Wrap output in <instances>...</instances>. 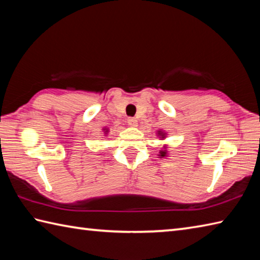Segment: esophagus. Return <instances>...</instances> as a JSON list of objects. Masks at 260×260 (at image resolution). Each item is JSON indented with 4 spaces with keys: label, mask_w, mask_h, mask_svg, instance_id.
I'll list each match as a JSON object with an SVG mask.
<instances>
[{
    "label": "esophagus",
    "mask_w": 260,
    "mask_h": 260,
    "mask_svg": "<svg viewBox=\"0 0 260 260\" xmlns=\"http://www.w3.org/2000/svg\"><path fill=\"white\" fill-rule=\"evenodd\" d=\"M127 123L131 127H137V120L135 118H128L127 119Z\"/></svg>",
    "instance_id": "34e87169"
}]
</instances>
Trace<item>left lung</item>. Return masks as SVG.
<instances>
[{"mask_svg": "<svg viewBox=\"0 0 260 260\" xmlns=\"http://www.w3.org/2000/svg\"><path fill=\"white\" fill-rule=\"evenodd\" d=\"M156 136L161 141H164L168 137V133L164 129H158V131H156ZM169 155H170V153H169L168 144H164L161 150L158 151L157 156H158V158H167Z\"/></svg>", "mask_w": 260, "mask_h": 260, "instance_id": "8db88e82", "label": "left lung"}]
</instances>
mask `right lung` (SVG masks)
<instances>
[{
    "label": "right lung",
    "instance_id": "right-lung-1",
    "mask_svg": "<svg viewBox=\"0 0 260 260\" xmlns=\"http://www.w3.org/2000/svg\"><path fill=\"white\" fill-rule=\"evenodd\" d=\"M102 132H103V136L107 137L108 134H109V128H107V127H104V128L102 129Z\"/></svg>",
    "mask_w": 260,
    "mask_h": 260
}]
</instances>
